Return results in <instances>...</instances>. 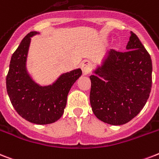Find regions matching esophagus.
Returning a JSON list of instances; mask_svg holds the SVG:
<instances>
[{"label":"esophagus","mask_w":159,"mask_h":159,"mask_svg":"<svg viewBox=\"0 0 159 159\" xmlns=\"http://www.w3.org/2000/svg\"><path fill=\"white\" fill-rule=\"evenodd\" d=\"M81 68H82V73L86 75V74H88L91 70V62L88 61V60H85L81 64Z\"/></svg>","instance_id":"obj_1"}]
</instances>
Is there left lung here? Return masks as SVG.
Here are the masks:
<instances>
[{"mask_svg": "<svg viewBox=\"0 0 159 159\" xmlns=\"http://www.w3.org/2000/svg\"><path fill=\"white\" fill-rule=\"evenodd\" d=\"M126 50H109L101 66L94 72L95 75L90 77L93 113L104 122L116 126L130 122L140 113L152 87L150 55L132 32Z\"/></svg>", "mask_w": 159, "mask_h": 159, "instance_id": "1", "label": "left lung"}]
</instances>
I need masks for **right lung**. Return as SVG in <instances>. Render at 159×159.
<instances>
[{"instance_id": "add662e5", "label": "right lung", "mask_w": 159, "mask_h": 159, "mask_svg": "<svg viewBox=\"0 0 159 159\" xmlns=\"http://www.w3.org/2000/svg\"><path fill=\"white\" fill-rule=\"evenodd\" d=\"M31 32L13 54L6 76V90L10 102L23 118L35 124H50L62 117L66 107L67 97L73 83L82 75L77 68L62 74L52 85L41 86L33 82L26 69V60Z\"/></svg>"}]
</instances>
